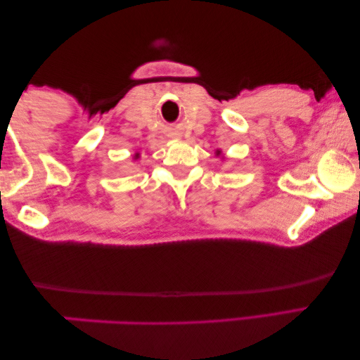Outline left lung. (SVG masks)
I'll return each mask as SVG.
<instances>
[{
  "mask_svg": "<svg viewBox=\"0 0 360 360\" xmlns=\"http://www.w3.org/2000/svg\"><path fill=\"white\" fill-rule=\"evenodd\" d=\"M215 155H217V156H220V155H221V150H217V151H215Z\"/></svg>",
  "mask_w": 360,
  "mask_h": 360,
  "instance_id": "1",
  "label": "left lung"
}]
</instances>
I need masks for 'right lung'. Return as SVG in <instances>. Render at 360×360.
Returning <instances> with one entry per match:
<instances>
[{
    "label": "right lung",
    "mask_w": 360,
    "mask_h": 360,
    "mask_svg": "<svg viewBox=\"0 0 360 360\" xmlns=\"http://www.w3.org/2000/svg\"><path fill=\"white\" fill-rule=\"evenodd\" d=\"M139 158H140L139 153H135V155H134V159H139Z\"/></svg>",
    "instance_id": "1"
}]
</instances>
